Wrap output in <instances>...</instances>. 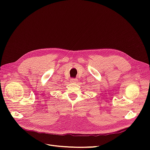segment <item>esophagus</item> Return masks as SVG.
<instances>
[{
  "mask_svg": "<svg viewBox=\"0 0 150 150\" xmlns=\"http://www.w3.org/2000/svg\"><path fill=\"white\" fill-rule=\"evenodd\" d=\"M78 81V80L77 79H75V78H72L71 79V82H72V83H77Z\"/></svg>",
  "mask_w": 150,
  "mask_h": 150,
  "instance_id": "obj_1",
  "label": "esophagus"
}]
</instances>
